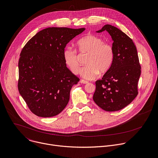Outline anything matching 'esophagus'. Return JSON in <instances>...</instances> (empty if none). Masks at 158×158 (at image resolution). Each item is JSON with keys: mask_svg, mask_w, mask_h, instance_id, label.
<instances>
[{"mask_svg": "<svg viewBox=\"0 0 158 158\" xmlns=\"http://www.w3.org/2000/svg\"><path fill=\"white\" fill-rule=\"evenodd\" d=\"M80 82L82 83V84H88L89 83V82H87V81H86L85 80H83V79H81L80 81Z\"/></svg>", "mask_w": 158, "mask_h": 158, "instance_id": "esophagus-1", "label": "esophagus"}]
</instances>
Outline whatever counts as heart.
Listing matches in <instances>:
<instances>
[{
    "mask_svg": "<svg viewBox=\"0 0 158 158\" xmlns=\"http://www.w3.org/2000/svg\"><path fill=\"white\" fill-rule=\"evenodd\" d=\"M77 50L81 55H87V66L81 70V76L86 79H95L99 74L106 73L110 68L114 58V50L109 43L93 35L85 36L77 42ZM65 64L74 74L79 73L81 64L77 51L67 47L63 51Z\"/></svg>",
    "mask_w": 158,
    "mask_h": 158,
    "instance_id": "obj_1",
    "label": "heart"
}]
</instances>
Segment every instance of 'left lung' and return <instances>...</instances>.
I'll list each match as a JSON object with an SVG mask.
<instances>
[{
	"instance_id": "1",
	"label": "left lung",
	"mask_w": 158,
	"mask_h": 158,
	"mask_svg": "<svg viewBox=\"0 0 158 158\" xmlns=\"http://www.w3.org/2000/svg\"><path fill=\"white\" fill-rule=\"evenodd\" d=\"M105 30L114 41V58L110 69L95 82L93 100L103 110L114 112L127 106L137 96L141 66L136 48L128 35L108 24L97 32Z\"/></svg>"
}]
</instances>
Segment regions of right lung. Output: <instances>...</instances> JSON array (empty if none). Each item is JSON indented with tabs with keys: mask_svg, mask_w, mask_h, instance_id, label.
Masks as SVG:
<instances>
[{
	"mask_svg": "<svg viewBox=\"0 0 158 158\" xmlns=\"http://www.w3.org/2000/svg\"><path fill=\"white\" fill-rule=\"evenodd\" d=\"M84 28L49 27L23 48L19 61L18 89L30 111L41 117L58 115L67 106L72 87L79 79L66 67V44Z\"/></svg>",
	"mask_w": 158,
	"mask_h": 158,
	"instance_id": "obj_1",
	"label": "right lung"
}]
</instances>
